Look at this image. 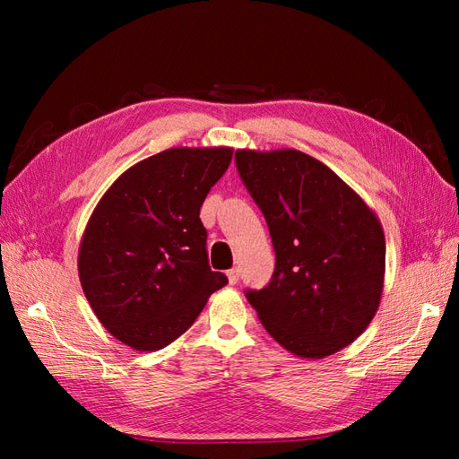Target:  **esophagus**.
Segmentation results:
<instances>
[{"label":"esophagus","instance_id":"1","mask_svg":"<svg viewBox=\"0 0 459 459\" xmlns=\"http://www.w3.org/2000/svg\"><path fill=\"white\" fill-rule=\"evenodd\" d=\"M228 280H230V283L231 285H235L239 281V270L238 268H231V270H228Z\"/></svg>","mask_w":459,"mask_h":459}]
</instances>
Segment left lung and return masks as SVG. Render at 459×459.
Listing matches in <instances>:
<instances>
[{"label":"left lung","instance_id":"8db88e82","mask_svg":"<svg viewBox=\"0 0 459 459\" xmlns=\"http://www.w3.org/2000/svg\"><path fill=\"white\" fill-rule=\"evenodd\" d=\"M235 164L275 251L270 283L247 289L262 325L300 358L354 342L379 308L385 233L379 218L324 162L297 149H239Z\"/></svg>","mask_w":459,"mask_h":459}]
</instances>
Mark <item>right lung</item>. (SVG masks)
Here are the masks:
<instances>
[{
  "label": "right lung",
  "instance_id": "right-lung-1",
  "mask_svg": "<svg viewBox=\"0 0 459 459\" xmlns=\"http://www.w3.org/2000/svg\"><path fill=\"white\" fill-rule=\"evenodd\" d=\"M231 147H174L134 164L91 212L78 275L97 319L135 351H160L195 322L214 290L199 218Z\"/></svg>",
  "mask_w": 459,
  "mask_h": 459
}]
</instances>
